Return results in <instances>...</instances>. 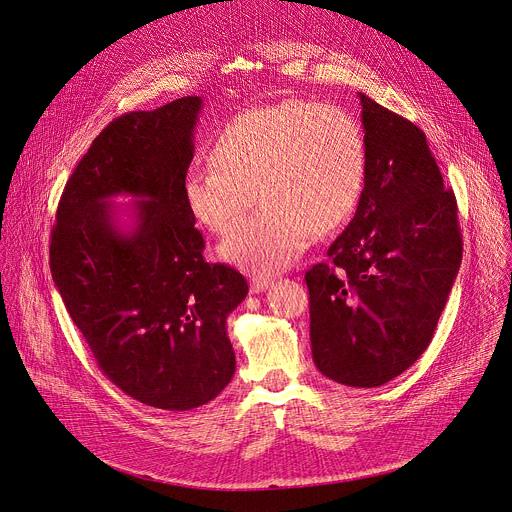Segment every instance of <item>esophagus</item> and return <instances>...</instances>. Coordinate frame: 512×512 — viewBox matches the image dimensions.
<instances>
[{
	"label": "esophagus",
	"mask_w": 512,
	"mask_h": 512,
	"mask_svg": "<svg viewBox=\"0 0 512 512\" xmlns=\"http://www.w3.org/2000/svg\"><path fill=\"white\" fill-rule=\"evenodd\" d=\"M270 282H272V278H268V276H252L250 291L252 293H262V291H266L270 287Z\"/></svg>",
	"instance_id": "esophagus-1"
}]
</instances>
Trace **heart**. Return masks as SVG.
Segmentation results:
<instances>
[{"mask_svg": "<svg viewBox=\"0 0 512 512\" xmlns=\"http://www.w3.org/2000/svg\"><path fill=\"white\" fill-rule=\"evenodd\" d=\"M366 181V142L348 111L307 99L248 109L209 144V164L193 168L183 197L191 217L227 234L254 191L264 205L221 244V256L252 272H278L356 211Z\"/></svg>", "mask_w": 512, "mask_h": 512, "instance_id": "b5f03b06", "label": "heart"}]
</instances>
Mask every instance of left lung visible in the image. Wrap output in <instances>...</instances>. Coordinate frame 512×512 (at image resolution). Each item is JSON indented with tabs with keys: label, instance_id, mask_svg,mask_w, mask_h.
<instances>
[{
	"label": "left lung",
	"instance_id": "left-lung-1",
	"mask_svg": "<svg viewBox=\"0 0 512 512\" xmlns=\"http://www.w3.org/2000/svg\"><path fill=\"white\" fill-rule=\"evenodd\" d=\"M366 181L354 219L307 270L317 370L372 388L427 350L462 264L458 203L425 134L364 93Z\"/></svg>",
	"mask_w": 512,
	"mask_h": 512
}]
</instances>
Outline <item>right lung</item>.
Wrapping results in <instances>:
<instances>
[{"label":"right lung","instance_id":"add662e5","mask_svg":"<svg viewBox=\"0 0 512 512\" xmlns=\"http://www.w3.org/2000/svg\"><path fill=\"white\" fill-rule=\"evenodd\" d=\"M201 97L113 120L63 191L50 272L103 374L132 399L191 411L230 384L236 354L227 315L246 278L203 258V234L183 185L193 160ZM135 197L131 223L112 199Z\"/></svg>","mask_w":512,"mask_h":512}]
</instances>
